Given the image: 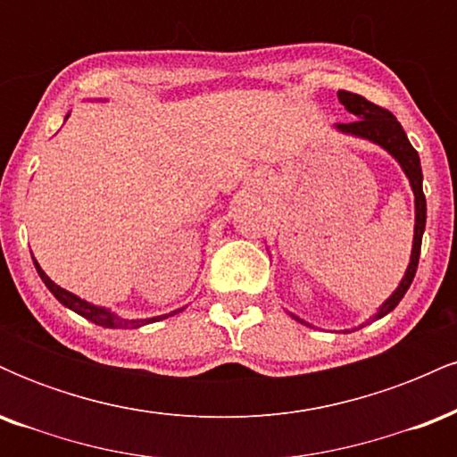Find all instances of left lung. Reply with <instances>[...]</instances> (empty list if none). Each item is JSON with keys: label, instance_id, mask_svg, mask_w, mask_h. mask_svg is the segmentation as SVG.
<instances>
[{"label": "left lung", "instance_id": "8db88e82", "mask_svg": "<svg viewBox=\"0 0 457 457\" xmlns=\"http://www.w3.org/2000/svg\"><path fill=\"white\" fill-rule=\"evenodd\" d=\"M339 103L348 109L350 113L354 115V122L348 124H335V129L339 133L354 135V137L374 141L380 148H385L389 154L400 162V167L406 174L408 182H411L412 193H414V238H412V251H411V262H408V269L403 272L400 286L393 295L382 303L378 313H376L374 320L385 318L386 313L393 312L397 307V303L402 301L403 295L408 292L411 283L414 279V272H417L419 264V253H421V238L423 229H426V195H423V174H421V161H419L417 150L412 148L411 141H408L406 133H403L402 124L397 122V118L386 109L378 107V104L370 103L367 98L359 96V94L339 90L337 92ZM292 318L298 320L301 324H307L305 320H301L295 313H290ZM309 327V324H307Z\"/></svg>", "mask_w": 457, "mask_h": 457}]
</instances>
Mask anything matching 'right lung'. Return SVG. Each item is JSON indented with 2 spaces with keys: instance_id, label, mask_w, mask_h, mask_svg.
<instances>
[{
  "instance_id": "obj_1",
  "label": "right lung",
  "mask_w": 457,
  "mask_h": 457,
  "mask_svg": "<svg viewBox=\"0 0 457 457\" xmlns=\"http://www.w3.org/2000/svg\"><path fill=\"white\" fill-rule=\"evenodd\" d=\"M66 118H68V115H66ZM34 266H36V270H38L40 279L45 281V286L49 287L51 295H54V296L57 298V301L62 303V305L68 307V309H72V312L79 313V316H83L86 320H90V322L98 324V327H104V328H139V327H144V324L159 322V320H165V318L174 316V313L182 312V309H185V307H182V309H176V312H171V313H162V316L144 318V320H127V318H120L118 313L112 312V309H104V307L92 305V303L83 301V298H79L77 295H72V292H68V290H64V287L57 286V283H54V281L49 279V277H46V272H45L43 269H40V264H38V262H36V260H34Z\"/></svg>"
}]
</instances>
